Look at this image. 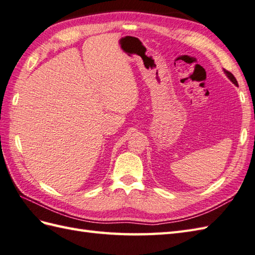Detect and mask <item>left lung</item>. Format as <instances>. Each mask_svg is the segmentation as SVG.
Instances as JSON below:
<instances>
[{"instance_id":"obj_1","label":"left lung","mask_w":255,"mask_h":255,"mask_svg":"<svg viewBox=\"0 0 255 255\" xmlns=\"http://www.w3.org/2000/svg\"><path fill=\"white\" fill-rule=\"evenodd\" d=\"M224 72H225V74H226L227 75V77H228V78L230 79V80H232L233 82H234V84L237 86V85H238V82H237V79L235 78V76L232 74V73H230V72H228V70H226V69H224Z\"/></svg>"}]
</instances>
